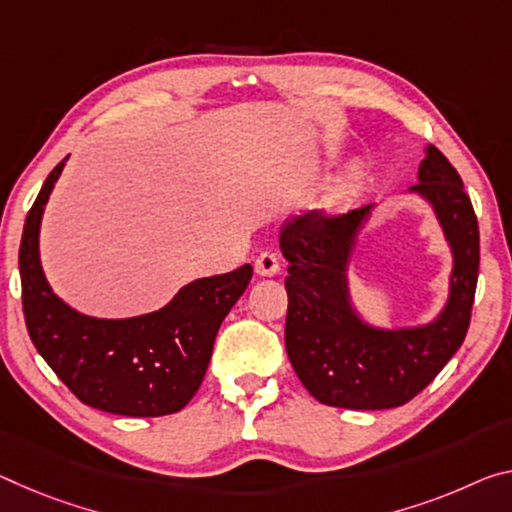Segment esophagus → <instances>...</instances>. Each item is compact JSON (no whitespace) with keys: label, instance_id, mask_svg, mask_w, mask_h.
I'll use <instances>...</instances> for the list:
<instances>
[{"label":"esophagus","instance_id":"esophagus-1","mask_svg":"<svg viewBox=\"0 0 512 512\" xmlns=\"http://www.w3.org/2000/svg\"><path fill=\"white\" fill-rule=\"evenodd\" d=\"M255 271L259 275H264V278H271L280 271V259L271 250H264V253H259L255 259Z\"/></svg>","mask_w":512,"mask_h":512}]
</instances>
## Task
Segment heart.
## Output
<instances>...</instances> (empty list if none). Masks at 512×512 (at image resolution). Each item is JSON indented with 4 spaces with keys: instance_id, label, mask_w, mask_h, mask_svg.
Returning <instances> with one entry per match:
<instances>
[{
    "instance_id": "obj_1",
    "label": "heart",
    "mask_w": 512,
    "mask_h": 512,
    "mask_svg": "<svg viewBox=\"0 0 512 512\" xmlns=\"http://www.w3.org/2000/svg\"><path fill=\"white\" fill-rule=\"evenodd\" d=\"M351 191H353V184H351V182L337 184L335 189H332V191L328 193V205H330V207L342 205V202H346L348 196H351Z\"/></svg>"
}]
</instances>
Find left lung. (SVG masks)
Returning <instances> with one entry per match:
<instances>
[{
    "label": "left lung",
    "mask_w": 512,
    "mask_h": 512,
    "mask_svg": "<svg viewBox=\"0 0 512 512\" xmlns=\"http://www.w3.org/2000/svg\"><path fill=\"white\" fill-rule=\"evenodd\" d=\"M417 191L431 202L453 250L451 294L424 328L378 330L358 319L348 300L346 266L369 205L328 214L312 209L282 225L287 257L285 346L300 383L332 408H399L433 383L465 342L478 280V221L451 161L428 145Z\"/></svg>",
    "instance_id": "8db88e82"
}]
</instances>
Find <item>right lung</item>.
<instances>
[{
	"label": "right lung",
	"mask_w": 512,
	"mask_h": 512,
	"mask_svg": "<svg viewBox=\"0 0 512 512\" xmlns=\"http://www.w3.org/2000/svg\"><path fill=\"white\" fill-rule=\"evenodd\" d=\"M66 159L47 175L22 230L18 264L31 342L81 403L125 417L173 415L198 392L216 332L246 291L253 266L193 280L166 307L134 319L75 312L54 296L38 257L40 218Z\"/></svg>",
	"instance_id": "obj_1"
}]
</instances>
